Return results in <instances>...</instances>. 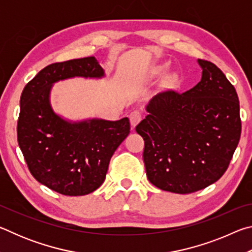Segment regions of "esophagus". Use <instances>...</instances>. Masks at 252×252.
Here are the masks:
<instances>
[{"instance_id": "34e87169", "label": "esophagus", "mask_w": 252, "mask_h": 252, "mask_svg": "<svg viewBox=\"0 0 252 252\" xmlns=\"http://www.w3.org/2000/svg\"><path fill=\"white\" fill-rule=\"evenodd\" d=\"M141 119H142V114L139 110H134L130 113V122L132 126H135L138 125V123L141 121Z\"/></svg>"}]
</instances>
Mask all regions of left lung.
<instances>
[{
    "label": "left lung",
    "mask_w": 252,
    "mask_h": 252,
    "mask_svg": "<svg viewBox=\"0 0 252 252\" xmlns=\"http://www.w3.org/2000/svg\"><path fill=\"white\" fill-rule=\"evenodd\" d=\"M201 81L183 93H158L135 126L144 140L148 180L161 190L191 193L222 177L240 140L239 99L218 66L198 60Z\"/></svg>",
    "instance_id": "8db88e82"
}]
</instances>
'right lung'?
<instances>
[{"label":"right lung","instance_id":"right-lung-1","mask_svg":"<svg viewBox=\"0 0 252 252\" xmlns=\"http://www.w3.org/2000/svg\"><path fill=\"white\" fill-rule=\"evenodd\" d=\"M104 76L94 57L53 63L34 76L21 94L19 147L32 176L61 194H89L103 183L111 157L130 133V122L127 118H63L51 104L52 87L67 79Z\"/></svg>","mask_w":252,"mask_h":252}]
</instances>
